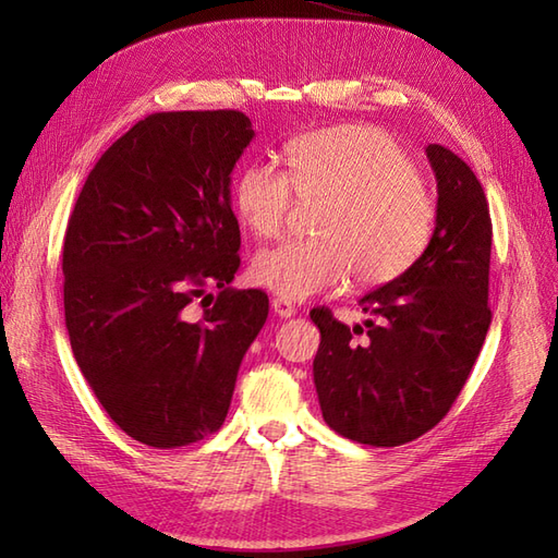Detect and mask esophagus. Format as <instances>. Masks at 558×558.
<instances>
[{"mask_svg": "<svg viewBox=\"0 0 558 558\" xmlns=\"http://www.w3.org/2000/svg\"><path fill=\"white\" fill-rule=\"evenodd\" d=\"M270 306H272V312H276L280 318H290V316H294V312H298V310H294L292 302L282 300V298H272Z\"/></svg>", "mask_w": 558, "mask_h": 558, "instance_id": "esophagus-1", "label": "esophagus"}]
</instances>
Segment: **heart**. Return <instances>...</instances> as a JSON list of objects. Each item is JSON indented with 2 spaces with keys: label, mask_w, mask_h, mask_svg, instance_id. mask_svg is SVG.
I'll list each match as a JSON object with an SVG mask.
<instances>
[{
  "label": "heart",
  "mask_w": 558,
  "mask_h": 558,
  "mask_svg": "<svg viewBox=\"0 0 558 558\" xmlns=\"http://www.w3.org/2000/svg\"><path fill=\"white\" fill-rule=\"evenodd\" d=\"M276 162L244 165L232 208L256 236H278L298 204H322L312 242H282L252 260L256 286L282 300H310L345 286H386L429 246L436 196L420 165L384 129L340 124L302 134Z\"/></svg>",
  "instance_id": "b5f03b06"
}]
</instances>
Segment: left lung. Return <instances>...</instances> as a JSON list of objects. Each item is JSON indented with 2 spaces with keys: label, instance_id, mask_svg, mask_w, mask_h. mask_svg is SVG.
<instances>
[{
  "label": "left lung",
  "instance_id": "left-lung-1",
  "mask_svg": "<svg viewBox=\"0 0 558 558\" xmlns=\"http://www.w3.org/2000/svg\"><path fill=\"white\" fill-rule=\"evenodd\" d=\"M438 204L429 246L408 272L364 294L362 326L326 306L314 384L324 420L350 441L390 448L441 422L475 366L492 324V218L475 172L453 150L426 146ZM366 332L360 343L353 333Z\"/></svg>",
  "mask_w": 558,
  "mask_h": 558
}]
</instances>
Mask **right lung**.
I'll return each instance as SVG.
<instances>
[{
	"label": "right lung",
	"instance_id": "right-lung-1",
	"mask_svg": "<svg viewBox=\"0 0 558 558\" xmlns=\"http://www.w3.org/2000/svg\"><path fill=\"white\" fill-rule=\"evenodd\" d=\"M252 138L240 110L148 114L102 153L71 210V350L110 420L153 448L220 429L266 324L268 294L230 288L242 244L230 174Z\"/></svg>",
	"mask_w": 558,
	"mask_h": 558
}]
</instances>
